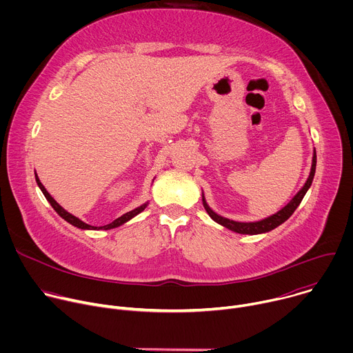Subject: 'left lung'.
<instances>
[{
    "label": "left lung",
    "instance_id": "left-lung-1",
    "mask_svg": "<svg viewBox=\"0 0 353 353\" xmlns=\"http://www.w3.org/2000/svg\"><path fill=\"white\" fill-rule=\"evenodd\" d=\"M316 163H317V157H316V149L313 150V159H312V169H310V174L306 180V183L303 184V187H301L296 194L289 201V203L282 208L279 210L278 212L264 218V219H260V221H254V222H237V221H232L229 218H225L219 214H216L207 203L205 199V195H204V191H203V205L205 208V211L208 212V215L219 225H222L223 228L232 230V232H236V233H240V234H261V233H267V232H271L274 230L275 228H278L279 225H282L285 221H288L290 218V215L296 211V208L300 205L301 199H303V196L306 195L307 190L310 188L312 183H313V179H314V173H316Z\"/></svg>",
    "mask_w": 353,
    "mask_h": 353
}]
</instances>
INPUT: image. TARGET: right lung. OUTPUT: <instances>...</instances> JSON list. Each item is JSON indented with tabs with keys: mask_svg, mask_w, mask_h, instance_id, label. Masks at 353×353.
Returning <instances> with one entry per match:
<instances>
[{
	"mask_svg": "<svg viewBox=\"0 0 353 353\" xmlns=\"http://www.w3.org/2000/svg\"><path fill=\"white\" fill-rule=\"evenodd\" d=\"M34 177H36V183H37V185H39V188L41 190V192H43V195L46 196V199L50 203V205H52L53 208H54V211L64 219V221H67L68 223H71L72 226H75V228H78V229H82V230H110V229H114V228H119V226H121V225H124V223H127L128 221H131L134 216H137L138 214H141L146 207H148V201L145 204H142V205H139V207H137L135 210H132V211H130V212H127V214H124V215H121L120 218H117V219H114L112 223H109V225H105V226H92V225H88L86 222H83V221H81L79 218H77L75 215H72V214H70L67 210H64L57 201L48 194V191L44 188V185L41 184V181H40V179H39V176H37V173L34 172Z\"/></svg>",
	"mask_w": 353,
	"mask_h": 353,
	"instance_id": "right-lung-1",
	"label": "right lung"
}]
</instances>
